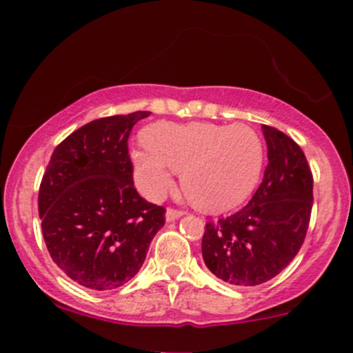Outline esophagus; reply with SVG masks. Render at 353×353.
Instances as JSON below:
<instances>
[{"label": "esophagus", "instance_id": "esophagus-1", "mask_svg": "<svg viewBox=\"0 0 353 353\" xmlns=\"http://www.w3.org/2000/svg\"><path fill=\"white\" fill-rule=\"evenodd\" d=\"M184 216V212L182 210H176V209H168L165 210V221L168 222H174L177 221V219Z\"/></svg>", "mask_w": 353, "mask_h": 353}]
</instances>
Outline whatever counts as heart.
I'll use <instances>...</instances> for the list:
<instances>
[{"label": "heart", "mask_w": 353, "mask_h": 353, "mask_svg": "<svg viewBox=\"0 0 353 353\" xmlns=\"http://www.w3.org/2000/svg\"><path fill=\"white\" fill-rule=\"evenodd\" d=\"M148 148L131 152L137 189L159 199L182 172V189L208 212L241 205L257 188L265 164L264 141L245 124L157 123L144 131Z\"/></svg>", "instance_id": "obj_1"}]
</instances>
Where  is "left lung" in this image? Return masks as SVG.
I'll list each match as a JSON object with an SVG mask.
<instances>
[{"label":"left lung","instance_id":"obj_1","mask_svg":"<svg viewBox=\"0 0 353 353\" xmlns=\"http://www.w3.org/2000/svg\"><path fill=\"white\" fill-rule=\"evenodd\" d=\"M267 143L264 179L245 208L202 237V259L221 281L239 287L264 283L292 262L303 244L314 204L305 154L279 129L262 125Z\"/></svg>","mask_w":353,"mask_h":353}]
</instances>
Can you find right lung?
I'll return each mask as SVG.
<instances>
[{
    "label": "right lung",
    "mask_w": 353,
    "mask_h": 353,
    "mask_svg": "<svg viewBox=\"0 0 353 353\" xmlns=\"http://www.w3.org/2000/svg\"><path fill=\"white\" fill-rule=\"evenodd\" d=\"M151 112L103 117L52 152L39 185L43 237L56 265L79 285L112 290L144 264L164 209L134 189L128 137Z\"/></svg>",
    "instance_id": "1"
}]
</instances>
